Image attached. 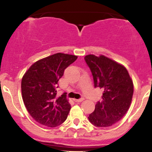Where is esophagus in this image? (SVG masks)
Masks as SVG:
<instances>
[{"mask_svg":"<svg viewBox=\"0 0 152 152\" xmlns=\"http://www.w3.org/2000/svg\"><path fill=\"white\" fill-rule=\"evenodd\" d=\"M85 100V99H83V98H82V99H73V101H74L75 102H76V103H79V102H82V101Z\"/></svg>","mask_w":152,"mask_h":152,"instance_id":"esophagus-1","label":"esophagus"}]
</instances>
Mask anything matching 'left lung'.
<instances>
[{
	"instance_id": "1",
	"label": "left lung",
	"mask_w": 152,
	"mask_h": 152,
	"mask_svg": "<svg viewBox=\"0 0 152 152\" xmlns=\"http://www.w3.org/2000/svg\"><path fill=\"white\" fill-rule=\"evenodd\" d=\"M85 60L93 77L94 87L103 90L102 102H98L88 119L97 127H108L125 115L132 99L133 82L126 67L101 55H87Z\"/></svg>"
}]
</instances>
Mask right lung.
I'll return each instance as SVG.
<instances>
[{
  "label": "right lung",
  "mask_w": 152,
  "mask_h": 152,
  "mask_svg": "<svg viewBox=\"0 0 152 152\" xmlns=\"http://www.w3.org/2000/svg\"><path fill=\"white\" fill-rule=\"evenodd\" d=\"M77 59L74 55L57 53L34 63L21 82L23 100L28 113L42 125L55 127L67 119L70 104L66 93L56 96L58 81Z\"/></svg>",
  "instance_id": "right-lung-1"
}]
</instances>
